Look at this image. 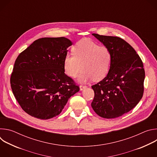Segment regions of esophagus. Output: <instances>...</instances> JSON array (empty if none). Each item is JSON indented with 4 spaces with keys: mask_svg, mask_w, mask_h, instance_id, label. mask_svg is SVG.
<instances>
[{
    "mask_svg": "<svg viewBox=\"0 0 157 157\" xmlns=\"http://www.w3.org/2000/svg\"><path fill=\"white\" fill-rule=\"evenodd\" d=\"M86 87H87V86H86V85H81L80 86V90L82 91V90H83L84 89H85Z\"/></svg>",
    "mask_w": 157,
    "mask_h": 157,
    "instance_id": "esophagus-1",
    "label": "esophagus"
}]
</instances>
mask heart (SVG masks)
I'll use <instances>...</instances> for the list:
<instances>
[{
    "mask_svg": "<svg viewBox=\"0 0 157 157\" xmlns=\"http://www.w3.org/2000/svg\"><path fill=\"white\" fill-rule=\"evenodd\" d=\"M72 54L66 55L64 70L68 76L75 78L84 69L79 80L86 82L94 79L99 80L107 74L112 59L110 50L105 46H99L94 41L84 38L78 41L72 48Z\"/></svg>",
    "mask_w": 157,
    "mask_h": 157,
    "instance_id": "obj_1",
    "label": "heart"
}]
</instances>
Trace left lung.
I'll return each instance as SVG.
<instances>
[{"label":"left lung","instance_id":"1","mask_svg":"<svg viewBox=\"0 0 157 157\" xmlns=\"http://www.w3.org/2000/svg\"><path fill=\"white\" fill-rule=\"evenodd\" d=\"M112 55L107 75L91 87L94 98L91 106L101 117H120L135 107L142 99L145 70L136 50L122 38L93 33Z\"/></svg>","mask_w":157,"mask_h":157}]
</instances>
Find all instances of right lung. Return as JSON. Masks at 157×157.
Here are the masks:
<instances>
[{"mask_svg":"<svg viewBox=\"0 0 157 157\" xmlns=\"http://www.w3.org/2000/svg\"><path fill=\"white\" fill-rule=\"evenodd\" d=\"M71 44L64 37L41 38L17 56L11 88L21 109L30 116L44 120L56 117L79 91L64 73V59Z\"/></svg>","mask_w":157,"mask_h":157,"instance_id":"1","label":"right lung"}]
</instances>
